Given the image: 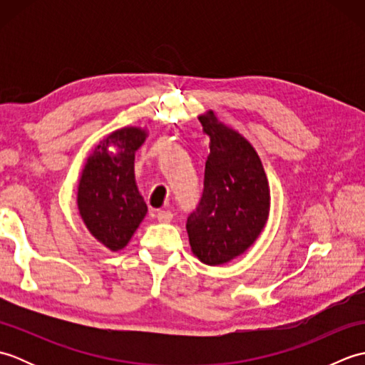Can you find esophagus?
<instances>
[{
	"instance_id": "1",
	"label": "esophagus",
	"mask_w": 365,
	"mask_h": 365,
	"mask_svg": "<svg viewBox=\"0 0 365 365\" xmlns=\"http://www.w3.org/2000/svg\"><path fill=\"white\" fill-rule=\"evenodd\" d=\"M173 218H174V215H173V212H169V210H160L157 213V220L160 222H170V221H173Z\"/></svg>"
}]
</instances>
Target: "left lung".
<instances>
[{"label": "left lung", "mask_w": 365, "mask_h": 365, "mask_svg": "<svg viewBox=\"0 0 365 365\" xmlns=\"http://www.w3.org/2000/svg\"><path fill=\"white\" fill-rule=\"evenodd\" d=\"M210 138L204 192L188 216L191 251L205 265H222L245 254L269 215V185L252 144L210 110L199 115Z\"/></svg>", "instance_id": "1"}]
</instances>
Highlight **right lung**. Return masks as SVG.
Wrapping results in <instances>:
<instances>
[{
    "label": "right lung",
    "instance_id": "add662e5",
    "mask_svg": "<svg viewBox=\"0 0 365 365\" xmlns=\"http://www.w3.org/2000/svg\"><path fill=\"white\" fill-rule=\"evenodd\" d=\"M147 131L123 127L100 141L78 180L76 204L84 226L110 251L125 247L147 215L135 180V153Z\"/></svg>",
    "mask_w": 365,
    "mask_h": 365
}]
</instances>
